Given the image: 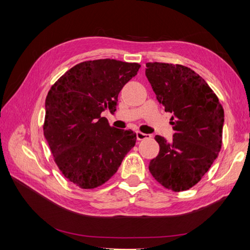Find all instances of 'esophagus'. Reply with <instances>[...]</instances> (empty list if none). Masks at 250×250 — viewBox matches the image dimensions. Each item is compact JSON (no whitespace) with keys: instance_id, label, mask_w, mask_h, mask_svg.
<instances>
[{"instance_id":"obj_1","label":"esophagus","mask_w":250,"mask_h":250,"mask_svg":"<svg viewBox=\"0 0 250 250\" xmlns=\"http://www.w3.org/2000/svg\"><path fill=\"white\" fill-rule=\"evenodd\" d=\"M148 137V134L143 133V132H136V139L137 141H143V140H146Z\"/></svg>"}]
</instances>
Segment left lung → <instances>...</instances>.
I'll use <instances>...</instances> for the list:
<instances>
[{
	"mask_svg": "<svg viewBox=\"0 0 250 250\" xmlns=\"http://www.w3.org/2000/svg\"><path fill=\"white\" fill-rule=\"evenodd\" d=\"M146 76L164 110L172 113L173 141L156 135L159 155L149 171L164 188L179 192L198 184L218 157L225 113L199 74L172 63H146Z\"/></svg>",
	"mask_w": 250,
	"mask_h": 250,
	"instance_id": "left-lung-1",
	"label": "left lung"
}]
</instances>
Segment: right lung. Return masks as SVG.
Here are the masks:
<instances>
[{"label":"right lung","instance_id":"right-lung-1","mask_svg":"<svg viewBox=\"0 0 250 250\" xmlns=\"http://www.w3.org/2000/svg\"><path fill=\"white\" fill-rule=\"evenodd\" d=\"M141 65L114 59L84 61L52 84L45 101V139L67 180L82 189L102 186L134 147L132 130L110 126L101 116L116 110L118 94Z\"/></svg>","mask_w":250,"mask_h":250}]
</instances>
